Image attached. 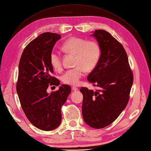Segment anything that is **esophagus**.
Listing matches in <instances>:
<instances>
[{
  "mask_svg": "<svg viewBox=\"0 0 151 151\" xmlns=\"http://www.w3.org/2000/svg\"><path fill=\"white\" fill-rule=\"evenodd\" d=\"M72 90H73V91H78V88H76V87H72Z\"/></svg>",
  "mask_w": 151,
  "mask_h": 151,
  "instance_id": "1",
  "label": "esophagus"
}]
</instances>
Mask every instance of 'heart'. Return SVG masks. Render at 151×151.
Wrapping results in <instances>:
<instances>
[{
  "mask_svg": "<svg viewBox=\"0 0 151 151\" xmlns=\"http://www.w3.org/2000/svg\"><path fill=\"white\" fill-rule=\"evenodd\" d=\"M62 48L66 52L75 54L76 66L65 72L62 76V81L70 85L78 86L86 70L91 71L96 67L101 58V46L95 41L72 37L63 43ZM50 63L54 69L60 70L62 67L60 54L57 51H52L50 53Z\"/></svg>",
  "mask_w": 151,
  "mask_h": 151,
  "instance_id": "obj_1",
  "label": "heart"
}]
</instances>
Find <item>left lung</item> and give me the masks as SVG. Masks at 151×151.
I'll list each match as a JSON object with an SVG mask.
<instances>
[{"instance_id": "obj_1", "label": "left lung", "mask_w": 151, "mask_h": 151, "mask_svg": "<svg viewBox=\"0 0 151 151\" xmlns=\"http://www.w3.org/2000/svg\"><path fill=\"white\" fill-rule=\"evenodd\" d=\"M91 36L100 45L101 54L87 79L100 90L81 88L83 95L82 113L88 126L101 129L114 122L126 107L133 75L122 44L102 29L95 31Z\"/></svg>"}]
</instances>
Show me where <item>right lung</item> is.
I'll return each instance as SVG.
<instances>
[{"label": "right lung", "mask_w": 151, "mask_h": 151, "mask_svg": "<svg viewBox=\"0 0 151 151\" xmlns=\"http://www.w3.org/2000/svg\"><path fill=\"white\" fill-rule=\"evenodd\" d=\"M61 38L50 32L39 35L25 48L18 65L17 91L22 108L30 122L43 131H52L60 126L61 106L71 91L67 84H62L55 92L47 91L49 84H60L52 76L50 56Z\"/></svg>", "instance_id": "add662e5"}]
</instances>
